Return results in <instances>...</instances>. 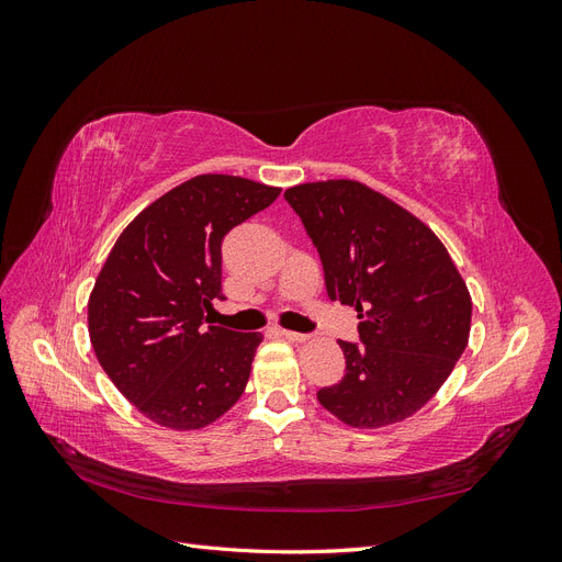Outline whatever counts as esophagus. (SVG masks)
Listing matches in <instances>:
<instances>
[{
    "instance_id": "1",
    "label": "esophagus",
    "mask_w": 562,
    "mask_h": 562,
    "mask_svg": "<svg viewBox=\"0 0 562 562\" xmlns=\"http://www.w3.org/2000/svg\"><path fill=\"white\" fill-rule=\"evenodd\" d=\"M288 342H307L310 339V335H304V333H295V330H279Z\"/></svg>"
}]
</instances>
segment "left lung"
Instances as JSON below:
<instances>
[{
    "label": "left lung",
    "instance_id": "left-lung-1",
    "mask_svg": "<svg viewBox=\"0 0 562 562\" xmlns=\"http://www.w3.org/2000/svg\"><path fill=\"white\" fill-rule=\"evenodd\" d=\"M283 196L318 250L328 297L361 318V342H339L345 378L318 389V403L359 429L411 417L469 342L471 297L446 246L361 182H307Z\"/></svg>",
    "mask_w": 562,
    "mask_h": 562
}]
</instances>
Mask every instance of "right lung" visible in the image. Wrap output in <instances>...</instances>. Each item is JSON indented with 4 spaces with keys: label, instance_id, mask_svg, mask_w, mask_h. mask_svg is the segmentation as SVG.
<instances>
[{
    "label": "right lung",
    "instance_id": "obj_1",
    "mask_svg": "<svg viewBox=\"0 0 562 562\" xmlns=\"http://www.w3.org/2000/svg\"><path fill=\"white\" fill-rule=\"evenodd\" d=\"M281 194L234 176H196L119 236L89 297V335L114 386L151 422L201 429L244 394L260 333L203 330L223 300V239Z\"/></svg>",
    "mask_w": 562,
    "mask_h": 562
}]
</instances>
